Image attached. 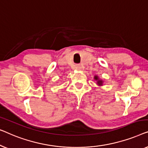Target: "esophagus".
<instances>
[{
  "instance_id": "esophagus-1",
  "label": "esophagus",
  "mask_w": 148,
  "mask_h": 148,
  "mask_svg": "<svg viewBox=\"0 0 148 148\" xmlns=\"http://www.w3.org/2000/svg\"><path fill=\"white\" fill-rule=\"evenodd\" d=\"M81 68H82V67H81L80 64H77V65H76V69L77 70H80Z\"/></svg>"
}]
</instances>
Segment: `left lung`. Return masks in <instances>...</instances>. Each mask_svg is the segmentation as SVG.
I'll return each mask as SVG.
<instances>
[{"label": "left lung", "instance_id": "obj_1", "mask_svg": "<svg viewBox=\"0 0 148 148\" xmlns=\"http://www.w3.org/2000/svg\"><path fill=\"white\" fill-rule=\"evenodd\" d=\"M94 79H95V80L97 81V84L98 85V86H103L104 81L103 80H101V79H100V78L97 76V75H95V76H94Z\"/></svg>", "mask_w": 148, "mask_h": 148}]
</instances>
